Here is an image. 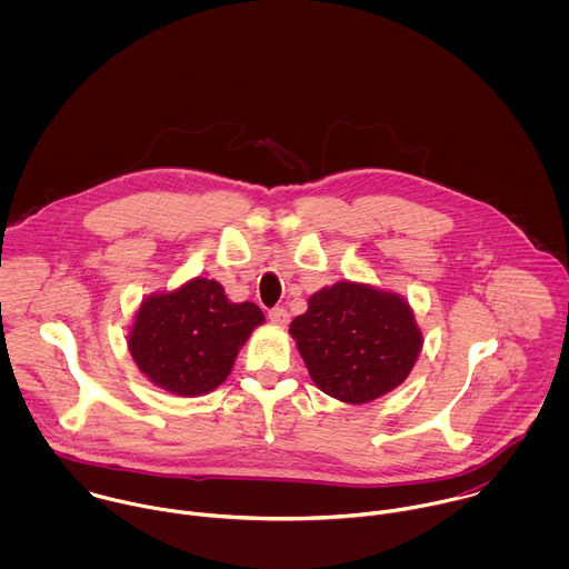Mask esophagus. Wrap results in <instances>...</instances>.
<instances>
[{"instance_id": "1", "label": "esophagus", "mask_w": 569, "mask_h": 569, "mask_svg": "<svg viewBox=\"0 0 569 569\" xmlns=\"http://www.w3.org/2000/svg\"><path fill=\"white\" fill-rule=\"evenodd\" d=\"M269 320H271V325L287 326L289 325V313H287V309L276 307V309L269 311Z\"/></svg>"}]
</instances>
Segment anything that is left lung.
<instances>
[{"instance_id": "8db88e82", "label": "left lung", "mask_w": 569, "mask_h": 569, "mask_svg": "<svg viewBox=\"0 0 569 569\" xmlns=\"http://www.w3.org/2000/svg\"><path fill=\"white\" fill-rule=\"evenodd\" d=\"M291 337L313 383L328 397L361 406L401 386L422 335L406 300L368 284L337 282L309 298Z\"/></svg>"}]
</instances>
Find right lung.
I'll return each instance as SVG.
<instances>
[{"instance_id":"add662e5","label":"right lung","mask_w":569,"mask_h":569,"mask_svg":"<svg viewBox=\"0 0 569 569\" xmlns=\"http://www.w3.org/2000/svg\"><path fill=\"white\" fill-rule=\"evenodd\" d=\"M262 322L253 302L234 305L217 280L194 278L142 302L129 350L156 386L179 397H199L228 379L239 348Z\"/></svg>"}]
</instances>
